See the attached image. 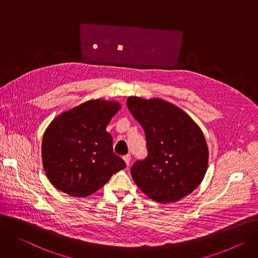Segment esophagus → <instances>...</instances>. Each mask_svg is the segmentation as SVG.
Returning <instances> with one entry per match:
<instances>
[{
    "label": "esophagus",
    "instance_id": "esophagus-1",
    "mask_svg": "<svg viewBox=\"0 0 258 258\" xmlns=\"http://www.w3.org/2000/svg\"><path fill=\"white\" fill-rule=\"evenodd\" d=\"M122 158H123L124 162L126 163V165H128L130 162H131V155H125V156H123Z\"/></svg>",
    "mask_w": 258,
    "mask_h": 258
}]
</instances>
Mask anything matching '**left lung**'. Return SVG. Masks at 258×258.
Instances as JSON below:
<instances>
[{
    "label": "left lung",
    "instance_id": "1",
    "mask_svg": "<svg viewBox=\"0 0 258 258\" xmlns=\"http://www.w3.org/2000/svg\"><path fill=\"white\" fill-rule=\"evenodd\" d=\"M127 108L145 131L148 156L131 168L137 186L159 203L176 202L204 178L208 147L198 124L177 106L162 99L128 97Z\"/></svg>",
    "mask_w": 258,
    "mask_h": 258
}]
</instances>
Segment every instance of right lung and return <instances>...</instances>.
Segmentation results:
<instances>
[{
    "label": "right lung",
    "instance_id": "add662e5",
    "mask_svg": "<svg viewBox=\"0 0 258 258\" xmlns=\"http://www.w3.org/2000/svg\"><path fill=\"white\" fill-rule=\"evenodd\" d=\"M121 108L117 101L89 100L59 114L46 128L42 160L52 185L73 197H88L126 167L113 153L106 127Z\"/></svg>",
    "mask_w": 258,
    "mask_h": 258
}]
</instances>
